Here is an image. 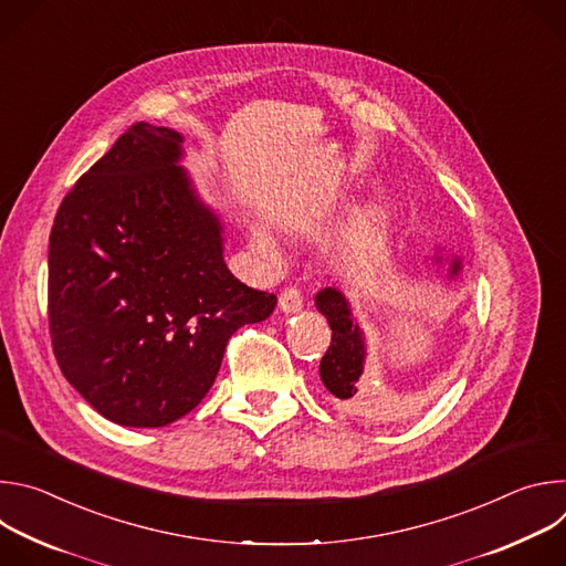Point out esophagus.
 Returning <instances> with one entry per match:
<instances>
[{"label":"esophagus","mask_w":566,"mask_h":566,"mask_svg":"<svg viewBox=\"0 0 566 566\" xmlns=\"http://www.w3.org/2000/svg\"><path fill=\"white\" fill-rule=\"evenodd\" d=\"M277 306H280V311L286 313V315L300 313L302 306H304V304H302V293H300V289H295V286L284 289V291L280 293V297H277Z\"/></svg>","instance_id":"34e87169"}]
</instances>
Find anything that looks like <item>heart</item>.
Returning <instances> with one entry per match:
<instances>
[{
	"label": "heart",
	"mask_w": 566,
	"mask_h": 566,
	"mask_svg": "<svg viewBox=\"0 0 566 566\" xmlns=\"http://www.w3.org/2000/svg\"><path fill=\"white\" fill-rule=\"evenodd\" d=\"M253 244H255V249L262 251V253H271V251H273L271 239H269L262 230H255V232H253Z\"/></svg>",
	"instance_id": "obj_1"
}]
</instances>
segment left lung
I'll return each mask as SVG.
<instances>
[{"instance_id":"8db88e82","label":"left lung","mask_w":566,"mask_h":566,"mask_svg":"<svg viewBox=\"0 0 566 566\" xmlns=\"http://www.w3.org/2000/svg\"><path fill=\"white\" fill-rule=\"evenodd\" d=\"M434 262L439 266H446L448 280H454L461 275V260L452 255H434ZM315 308L327 317L332 327V345L327 354L319 360V378L334 394V398L347 410H360L365 396H363V382L360 376L365 371V358H367V345H365V332L356 322L352 313V304L334 286H327L315 293Z\"/></svg>"}]
</instances>
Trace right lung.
I'll use <instances>...</instances> for the list:
<instances>
[{
	"label": "right lung",
	"instance_id": "obj_1",
	"mask_svg": "<svg viewBox=\"0 0 566 566\" xmlns=\"http://www.w3.org/2000/svg\"><path fill=\"white\" fill-rule=\"evenodd\" d=\"M184 136L132 125L62 199L49 329L64 378L105 419L164 428L212 387L230 336L277 297L223 262V223L181 164Z\"/></svg>",
	"mask_w": 566,
	"mask_h": 566
}]
</instances>
